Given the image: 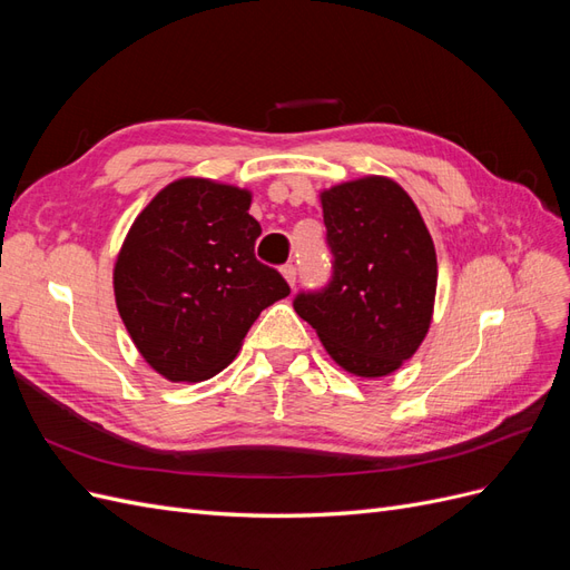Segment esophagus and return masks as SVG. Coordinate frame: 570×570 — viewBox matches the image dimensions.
<instances>
[{
  "label": "esophagus",
  "instance_id": "34e87169",
  "mask_svg": "<svg viewBox=\"0 0 570 570\" xmlns=\"http://www.w3.org/2000/svg\"><path fill=\"white\" fill-rule=\"evenodd\" d=\"M281 271L285 275V281L289 283V287H295V283H297V266L295 264H285Z\"/></svg>",
  "mask_w": 570,
  "mask_h": 570
}]
</instances>
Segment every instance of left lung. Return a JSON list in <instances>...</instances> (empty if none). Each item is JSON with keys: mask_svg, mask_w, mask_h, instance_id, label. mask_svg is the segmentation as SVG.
<instances>
[{"mask_svg": "<svg viewBox=\"0 0 570 570\" xmlns=\"http://www.w3.org/2000/svg\"><path fill=\"white\" fill-rule=\"evenodd\" d=\"M331 281L299 292L295 312L344 371L381 377L402 366L433 318L438 258L416 204L368 176L321 195Z\"/></svg>", "mask_w": 570, "mask_h": 570, "instance_id": "obj_1", "label": "left lung"}]
</instances>
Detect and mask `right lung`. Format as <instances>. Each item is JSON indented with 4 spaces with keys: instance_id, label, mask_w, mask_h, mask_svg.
Returning <instances> with one entry per match:
<instances>
[{
    "instance_id": "1",
    "label": "right lung",
    "mask_w": 570,
    "mask_h": 570,
    "mask_svg": "<svg viewBox=\"0 0 570 570\" xmlns=\"http://www.w3.org/2000/svg\"><path fill=\"white\" fill-rule=\"evenodd\" d=\"M247 189L204 178L166 185L135 218L116 258L118 314L147 364L199 383L237 356L252 323L289 295L254 254L262 226Z\"/></svg>"
}]
</instances>
